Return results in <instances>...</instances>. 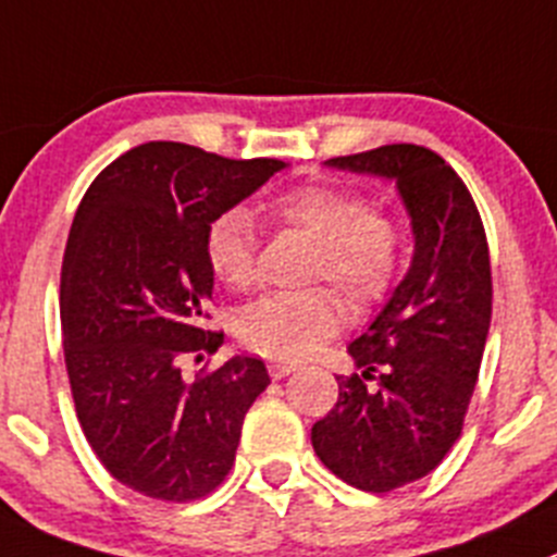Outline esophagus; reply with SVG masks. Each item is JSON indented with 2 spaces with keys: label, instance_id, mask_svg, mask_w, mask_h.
I'll return each mask as SVG.
<instances>
[{
  "label": "esophagus",
  "instance_id": "34e87169",
  "mask_svg": "<svg viewBox=\"0 0 557 557\" xmlns=\"http://www.w3.org/2000/svg\"><path fill=\"white\" fill-rule=\"evenodd\" d=\"M296 370L294 361H269V375L274 377V381H280V377L290 375V372Z\"/></svg>",
  "mask_w": 557,
  "mask_h": 557
}]
</instances>
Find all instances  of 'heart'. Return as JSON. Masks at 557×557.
<instances>
[{
	"label": "heart",
	"mask_w": 557,
	"mask_h": 557,
	"mask_svg": "<svg viewBox=\"0 0 557 557\" xmlns=\"http://www.w3.org/2000/svg\"><path fill=\"white\" fill-rule=\"evenodd\" d=\"M283 228L315 242L310 277L332 280L356 307L386 299L403 269V231L388 214L370 207L361 193L337 185H305L269 201ZM207 263L231 290L258 280V231L247 209H228L207 228ZM345 321V305L332 288L267 294L236 318L242 345L269 359L299 361L315 354Z\"/></svg>",
	"instance_id": "heart-1"
}]
</instances>
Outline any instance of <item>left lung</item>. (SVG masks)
<instances>
[{
  "label": "left lung",
  "mask_w": 557,
  "mask_h": 557,
  "mask_svg": "<svg viewBox=\"0 0 557 557\" xmlns=\"http://www.w3.org/2000/svg\"><path fill=\"white\" fill-rule=\"evenodd\" d=\"M326 165L394 182L413 228L408 272L348 345L361 372L337 377V403L312 424L334 476L388 493L435 471L460 438L493 318L490 247L471 193L433 149L388 144Z\"/></svg>",
  "instance_id": "obj_1"
}]
</instances>
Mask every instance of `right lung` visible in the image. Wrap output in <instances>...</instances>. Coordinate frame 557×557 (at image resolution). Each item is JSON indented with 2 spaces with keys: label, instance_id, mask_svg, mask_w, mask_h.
I'll list each match as a JSON object with an SVG mask.
<instances>
[{
  "label": "right lung",
  "instance_id": "right-lung-1",
  "mask_svg": "<svg viewBox=\"0 0 557 557\" xmlns=\"http://www.w3.org/2000/svg\"><path fill=\"white\" fill-rule=\"evenodd\" d=\"M283 169L149 141L102 169L81 198L59 285L64 364L91 451L147 498L187 504L212 493L269 386L252 356L196 381H185L182 359L223 345V332L203 329L214 288L209 223Z\"/></svg>",
  "mask_w": 557,
  "mask_h": 557
}]
</instances>
